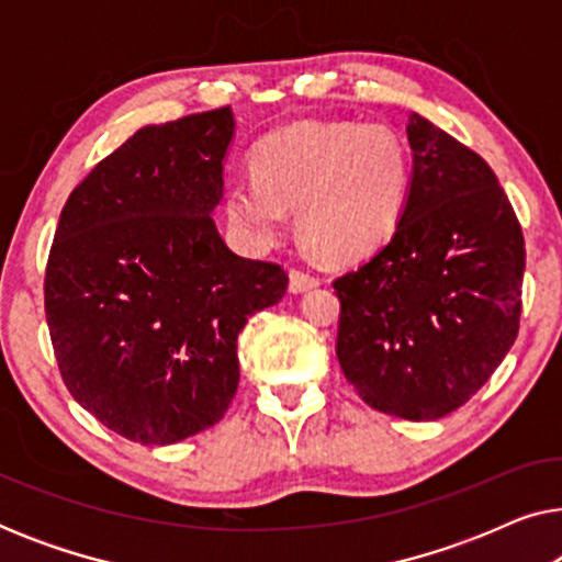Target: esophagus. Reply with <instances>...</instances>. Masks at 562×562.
<instances>
[{"instance_id": "1", "label": "esophagus", "mask_w": 562, "mask_h": 562, "mask_svg": "<svg viewBox=\"0 0 562 562\" xmlns=\"http://www.w3.org/2000/svg\"><path fill=\"white\" fill-rule=\"evenodd\" d=\"M289 286L294 294H302V291H310L319 286V279L310 271H302V268H291L289 271Z\"/></svg>"}]
</instances>
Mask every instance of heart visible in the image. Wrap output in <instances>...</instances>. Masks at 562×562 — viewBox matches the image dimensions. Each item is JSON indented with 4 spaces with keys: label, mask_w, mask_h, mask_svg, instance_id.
<instances>
[{
    "label": "heart",
    "mask_w": 562,
    "mask_h": 562,
    "mask_svg": "<svg viewBox=\"0 0 562 562\" xmlns=\"http://www.w3.org/2000/svg\"><path fill=\"white\" fill-rule=\"evenodd\" d=\"M252 176L225 191L229 220L250 243L279 240L286 210H296L299 233L319 256L358 260L402 222L412 156L386 125L296 122L256 145Z\"/></svg>",
    "instance_id": "1"
}]
</instances>
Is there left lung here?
Masks as SVG:
<instances>
[{"mask_svg":"<svg viewBox=\"0 0 562 562\" xmlns=\"http://www.w3.org/2000/svg\"><path fill=\"white\" fill-rule=\"evenodd\" d=\"M404 217L371 260L333 286L337 360L368 406L427 422L463 406L517 340L525 237L496 173L409 114Z\"/></svg>","mask_w":562,"mask_h":562,"instance_id":"1","label":"left lung"}]
</instances>
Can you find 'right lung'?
Returning a JSON list of instances; mask_svg holds the SVG:
<instances>
[{"instance_id": "add662e5", "label": "right lung", "mask_w": 562, "mask_h": 562, "mask_svg": "<svg viewBox=\"0 0 562 562\" xmlns=\"http://www.w3.org/2000/svg\"><path fill=\"white\" fill-rule=\"evenodd\" d=\"M233 135L229 106L137 130L60 212L45 268L60 375L133 442L217 425L240 381L237 335L286 294V271L235 256L212 220Z\"/></svg>"}]
</instances>
